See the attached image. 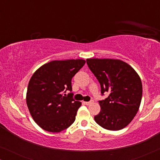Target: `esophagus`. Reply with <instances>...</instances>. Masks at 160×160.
<instances>
[{"label":"esophagus","instance_id":"1","mask_svg":"<svg viewBox=\"0 0 160 160\" xmlns=\"http://www.w3.org/2000/svg\"><path fill=\"white\" fill-rule=\"evenodd\" d=\"M93 102V100H91V101H89V102H84V103L87 105V106H89V105L92 104Z\"/></svg>","mask_w":160,"mask_h":160}]
</instances>
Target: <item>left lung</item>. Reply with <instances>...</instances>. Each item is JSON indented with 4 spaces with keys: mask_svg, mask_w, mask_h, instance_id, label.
I'll use <instances>...</instances> for the list:
<instances>
[{
    "mask_svg": "<svg viewBox=\"0 0 160 160\" xmlns=\"http://www.w3.org/2000/svg\"><path fill=\"white\" fill-rule=\"evenodd\" d=\"M87 63L100 82L101 93L109 92L99 101L100 111L95 121L106 130H122L138 111L143 92L141 78L130 65L117 59L88 58Z\"/></svg>",
    "mask_w": 160,
    "mask_h": 160,
    "instance_id": "left-lung-1",
    "label": "left lung"
}]
</instances>
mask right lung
<instances>
[{
  "mask_svg": "<svg viewBox=\"0 0 160 160\" xmlns=\"http://www.w3.org/2000/svg\"><path fill=\"white\" fill-rule=\"evenodd\" d=\"M82 59L53 60L35 71L28 83L26 102L30 115L43 130L60 132L75 121L82 102L72 98L71 79L84 66Z\"/></svg>",
  "mask_w": 160,
  "mask_h": 160,
  "instance_id": "right-lung-1",
  "label": "right lung"
}]
</instances>
